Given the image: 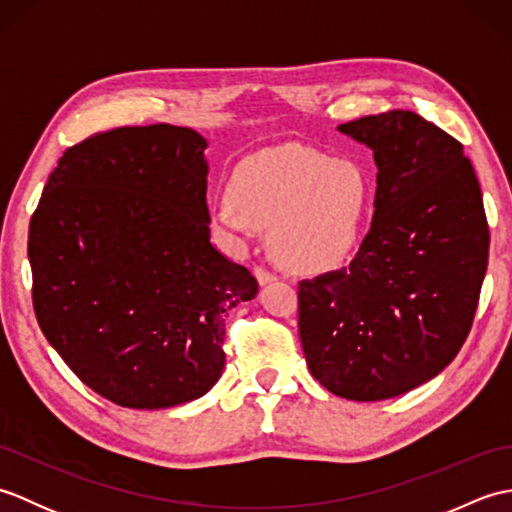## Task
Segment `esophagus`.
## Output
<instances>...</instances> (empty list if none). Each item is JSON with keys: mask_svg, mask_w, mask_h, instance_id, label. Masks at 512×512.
<instances>
[{"mask_svg": "<svg viewBox=\"0 0 512 512\" xmlns=\"http://www.w3.org/2000/svg\"><path fill=\"white\" fill-rule=\"evenodd\" d=\"M253 273H255L257 281H259V284H262V286H266V284H270V281L277 279V277H275L273 273H270V270H266L264 266H255Z\"/></svg>", "mask_w": 512, "mask_h": 512, "instance_id": "34e87169", "label": "esophagus"}]
</instances>
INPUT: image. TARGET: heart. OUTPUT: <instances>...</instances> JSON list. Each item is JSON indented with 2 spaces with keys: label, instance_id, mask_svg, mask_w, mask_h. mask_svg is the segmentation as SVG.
<instances>
[{
  "label": "heart",
  "instance_id": "b5f03b06",
  "mask_svg": "<svg viewBox=\"0 0 512 512\" xmlns=\"http://www.w3.org/2000/svg\"><path fill=\"white\" fill-rule=\"evenodd\" d=\"M369 200V178L358 162L295 147L239 167L233 187L217 195L213 215L239 237L270 226L279 262L297 273H328L356 253Z\"/></svg>",
  "mask_w": 512,
  "mask_h": 512
}]
</instances>
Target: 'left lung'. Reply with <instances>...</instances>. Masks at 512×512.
I'll list each match as a JSON object with an SVG mask.
<instances>
[{"label": "left lung", "mask_w": 512, "mask_h": 512, "mask_svg": "<svg viewBox=\"0 0 512 512\" xmlns=\"http://www.w3.org/2000/svg\"><path fill=\"white\" fill-rule=\"evenodd\" d=\"M374 151L372 228L347 268L299 284L310 374L347 400L427 383L471 332L488 264V222L471 160L416 112L339 125Z\"/></svg>", "instance_id": "obj_1"}]
</instances>
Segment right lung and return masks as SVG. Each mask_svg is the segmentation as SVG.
Segmentation results:
<instances>
[{
  "label": "right lung",
  "instance_id": "1",
  "mask_svg": "<svg viewBox=\"0 0 512 512\" xmlns=\"http://www.w3.org/2000/svg\"><path fill=\"white\" fill-rule=\"evenodd\" d=\"M206 140L118 127L70 147L30 220L39 328L96 394L129 409L204 396L222 376L224 321L257 279L211 244Z\"/></svg>",
  "mask_w": 512,
  "mask_h": 512
}]
</instances>
